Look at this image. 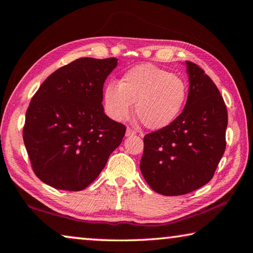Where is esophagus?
<instances>
[{"label": "esophagus", "instance_id": "1", "mask_svg": "<svg viewBox=\"0 0 253 253\" xmlns=\"http://www.w3.org/2000/svg\"><path fill=\"white\" fill-rule=\"evenodd\" d=\"M134 135H136V130L132 129V128L128 127L126 129V136L129 137V136H134Z\"/></svg>", "mask_w": 253, "mask_h": 253}]
</instances>
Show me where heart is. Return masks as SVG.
I'll return each instance as SVG.
<instances>
[{"label":"heart","instance_id":"b5f03b06","mask_svg":"<svg viewBox=\"0 0 253 253\" xmlns=\"http://www.w3.org/2000/svg\"><path fill=\"white\" fill-rule=\"evenodd\" d=\"M186 96L183 79L152 63H143L124 72L118 84H107L102 100L114 121H124L135 104L136 117L145 127L162 129L179 116Z\"/></svg>","mask_w":253,"mask_h":253}]
</instances>
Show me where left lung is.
Instances as JSON below:
<instances>
[{
    "instance_id": "left-lung-1",
    "label": "left lung",
    "mask_w": 253,
    "mask_h": 253,
    "mask_svg": "<svg viewBox=\"0 0 253 253\" xmlns=\"http://www.w3.org/2000/svg\"><path fill=\"white\" fill-rule=\"evenodd\" d=\"M188 96L168 127L144 137L140 170L162 195L187 194L211 181L225 151L228 110L219 89L203 69L186 61Z\"/></svg>"
}]
</instances>
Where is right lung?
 I'll return each mask as SVG.
<instances>
[{
  "label": "right lung",
  "mask_w": 253,
  "mask_h": 253,
  "mask_svg": "<svg viewBox=\"0 0 253 253\" xmlns=\"http://www.w3.org/2000/svg\"><path fill=\"white\" fill-rule=\"evenodd\" d=\"M116 58H80L55 70L34 93L23 140L34 174L58 190L81 191L105 168L126 127L106 116L105 80Z\"/></svg>",
  "instance_id": "add662e5"
}]
</instances>
